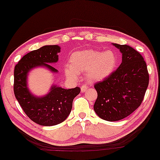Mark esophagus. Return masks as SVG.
Here are the masks:
<instances>
[{"mask_svg":"<svg viewBox=\"0 0 160 160\" xmlns=\"http://www.w3.org/2000/svg\"><path fill=\"white\" fill-rule=\"evenodd\" d=\"M87 88H88V86L85 85V84H83V85L81 86V92H85Z\"/></svg>","mask_w":160,"mask_h":160,"instance_id":"34e87169","label":"esophagus"}]
</instances>
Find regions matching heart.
I'll return each mask as SVG.
<instances>
[{
    "label": "heart",
    "instance_id": "1",
    "mask_svg": "<svg viewBox=\"0 0 160 160\" xmlns=\"http://www.w3.org/2000/svg\"><path fill=\"white\" fill-rule=\"evenodd\" d=\"M70 65H65L64 72L68 78L78 79L80 73L85 72L88 81L99 82L109 78L118 65V57L115 51L84 50L71 56Z\"/></svg>",
    "mask_w": 160,
    "mask_h": 160
}]
</instances>
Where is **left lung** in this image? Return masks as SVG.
Masks as SVG:
<instances>
[{"label": "left lung", "mask_w": 160, "mask_h": 160, "mask_svg": "<svg viewBox=\"0 0 160 160\" xmlns=\"http://www.w3.org/2000/svg\"><path fill=\"white\" fill-rule=\"evenodd\" d=\"M113 45L122 53V62L109 78L95 84L98 98L94 110L108 122L122 120L133 112L141 105L149 83L142 56L129 45Z\"/></svg>", "instance_id": "8db88e82"}]
</instances>
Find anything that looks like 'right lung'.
I'll list each match as a JSON object with an SVG mask.
<instances>
[{"label":"right lung","mask_w":160,"mask_h":160,"mask_svg":"<svg viewBox=\"0 0 160 160\" xmlns=\"http://www.w3.org/2000/svg\"><path fill=\"white\" fill-rule=\"evenodd\" d=\"M59 52L58 45L43 46L27 53L15 66L13 88L15 98L25 114L42 126H53L64 122L72 111L73 100L80 92L79 87L65 89L55 85L43 97H36L29 91L27 83L28 72L38 66L57 72L50 64L58 61Z\"/></svg>","instance_id":"right-lung-1"}]
</instances>
